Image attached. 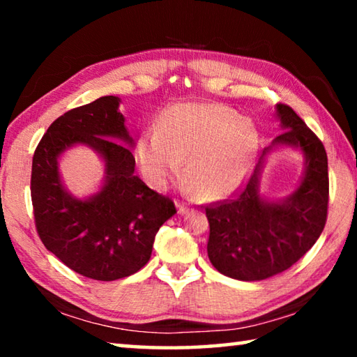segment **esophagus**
Wrapping results in <instances>:
<instances>
[{
    "label": "esophagus",
    "mask_w": 357,
    "mask_h": 357,
    "mask_svg": "<svg viewBox=\"0 0 357 357\" xmlns=\"http://www.w3.org/2000/svg\"><path fill=\"white\" fill-rule=\"evenodd\" d=\"M174 204H176V209H178V213H179V214H185L187 211H189V204L181 203V202H176Z\"/></svg>",
    "instance_id": "obj_1"
}]
</instances>
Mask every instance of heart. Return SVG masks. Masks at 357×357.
<instances>
[{
  "label": "heart",
  "mask_w": 357,
  "mask_h": 357,
  "mask_svg": "<svg viewBox=\"0 0 357 357\" xmlns=\"http://www.w3.org/2000/svg\"><path fill=\"white\" fill-rule=\"evenodd\" d=\"M259 135L250 119L219 104L187 102L164 113L159 130L146 129L137 142V160L146 183L164 189L184 164L187 187L198 200L231 195L255 165Z\"/></svg>",
  "instance_id": "b5f03b06"
}]
</instances>
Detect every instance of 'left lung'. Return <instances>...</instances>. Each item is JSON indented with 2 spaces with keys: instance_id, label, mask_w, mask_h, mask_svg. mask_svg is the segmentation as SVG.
<instances>
[{
  "instance_id": "8db88e82",
  "label": "left lung",
  "mask_w": 357,
  "mask_h": 357,
  "mask_svg": "<svg viewBox=\"0 0 357 357\" xmlns=\"http://www.w3.org/2000/svg\"><path fill=\"white\" fill-rule=\"evenodd\" d=\"M282 134L263 149L252 178L234 200L206 208L208 257L220 274L257 282L277 275L304 257L321 234L329 200L328 155L323 143L288 105H275ZM305 159L295 190L282 199L259 192L265 159L275 149Z\"/></svg>"
}]
</instances>
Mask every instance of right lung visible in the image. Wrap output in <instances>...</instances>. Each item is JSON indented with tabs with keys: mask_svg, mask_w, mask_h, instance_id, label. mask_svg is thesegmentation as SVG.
<instances>
[{
	"mask_svg": "<svg viewBox=\"0 0 357 357\" xmlns=\"http://www.w3.org/2000/svg\"><path fill=\"white\" fill-rule=\"evenodd\" d=\"M118 96H104L59 116L36 148L31 200L36 228L47 250L75 273L112 282L149 261L155 233L176 214L170 198L135 176L134 138L119 112ZM100 155L105 176L91 196L65 187L59 160L72 147Z\"/></svg>",
	"mask_w": 357,
	"mask_h": 357,
	"instance_id": "1",
	"label": "right lung"
}]
</instances>
